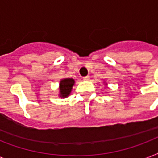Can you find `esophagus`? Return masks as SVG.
Instances as JSON below:
<instances>
[{
    "instance_id": "34e87169",
    "label": "esophagus",
    "mask_w": 158,
    "mask_h": 158,
    "mask_svg": "<svg viewBox=\"0 0 158 158\" xmlns=\"http://www.w3.org/2000/svg\"><path fill=\"white\" fill-rule=\"evenodd\" d=\"M83 79H84V80H89L90 79V77H89V75H87V76L83 77Z\"/></svg>"
}]
</instances>
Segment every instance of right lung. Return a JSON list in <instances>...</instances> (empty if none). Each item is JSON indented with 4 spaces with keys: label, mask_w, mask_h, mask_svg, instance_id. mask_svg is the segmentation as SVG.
I'll list each match as a JSON object with an SVG mask.
<instances>
[{
    "label": "right lung",
    "mask_w": 158,
    "mask_h": 158,
    "mask_svg": "<svg viewBox=\"0 0 158 158\" xmlns=\"http://www.w3.org/2000/svg\"><path fill=\"white\" fill-rule=\"evenodd\" d=\"M74 84V80L73 79H62L60 83V97L66 98L69 96Z\"/></svg>",
    "instance_id": "1"
}]
</instances>
